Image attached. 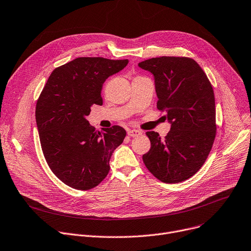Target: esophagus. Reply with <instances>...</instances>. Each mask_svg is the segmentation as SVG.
Listing matches in <instances>:
<instances>
[{"mask_svg":"<svg viewBox=\"0 0 251 251\" xmlns=\"http://www.w3.org/2000/svg\"><path fill=\"white\" fill-rule=\"evenodd\" d=\"M142 134L141 131L136 130V129H129L127 130V135L130 136V137H137V136H140Z\"/></svg>","mask_w":251,"mask_h":251,"instance_id":"34e87169","label":"esophagus"}]
</instances>
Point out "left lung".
<instances>
[{
	"instance_id": "1",
	"label": "left lung",
	"mask_w": 251,
	"mask_h": 251,
	"mask_svg": "<svg viewBox=\"0 0 251 251\" xmlns=\"http://www.w3.org/2000/svg\"><path fill=\"white\" fill-rule=\"evenodd\" d=\"M154 77L157 108L165 110L171 124L161 139L146 133L150 150L143 155L147 169L166 183L193 176L212 148L215 134V99L212 86L201 67L186 57H159L138 64Z\"/></svg>"
}]
</instances>
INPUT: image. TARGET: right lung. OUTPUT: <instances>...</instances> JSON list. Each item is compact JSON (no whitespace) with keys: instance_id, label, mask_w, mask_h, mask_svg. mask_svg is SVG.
I'll use <instances>...</instances> for the list:
<instances>
[{"instance_id":"1","label":"right lung","mask_w":251,"mask_h":251,"mask_svg":"<svg viewBox=\"0 0 251 251\" xmlns=\"http://www.w3.org/2000/svg\"><path fill=\"white\" fill-rule=\"evenodd\" d=\"M128 60L80 57L52 72L36 105V122L45 159L68 186L88 190L110 170L111 156L122 144L120 126L96 131L87 116L102 105L101 91L110 76L123 70Z\"/></svg>"}]
</instances>
